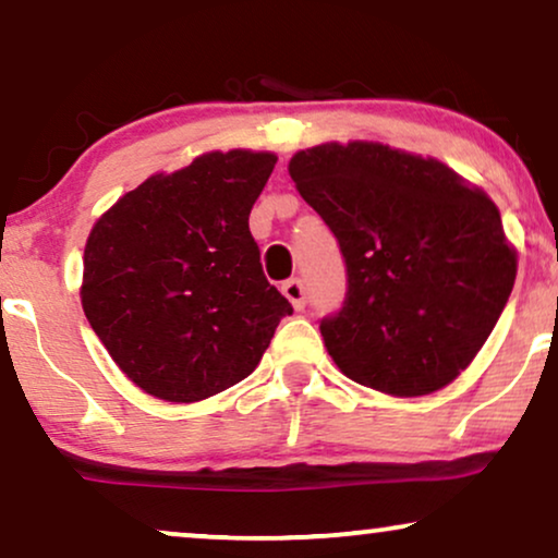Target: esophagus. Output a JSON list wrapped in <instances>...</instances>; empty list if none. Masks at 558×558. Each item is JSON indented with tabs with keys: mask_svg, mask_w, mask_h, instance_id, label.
<instances>
[{
	"mask_svg": "<svg viewBox=\"0 0 558 558\" xmlns=\"http://www.w3.org/2000/svg\"><path fill=\"white\" fill-rule=\"evenodd\" d=\"M281 292H284L287 300L292 302L294 310H302L304 302H307V292H304L302 279H289V281H284V287H281Z\"/></svg>",
	"mask_w": 558,
	"mask_h": 558,
	"instance_id": "obj_1",
	"label": "esophagus"
}]
</instances>
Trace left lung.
I'll use <instances>...</instances> for the list:
<instances>
[{
    "label": "left lung",
    "instance_id": "1",
    "mask_svg": "<svg viewBox=\"0 0 558 558\" xmlns=\"http://www.w3.org/2000/svg\"><path fill=\"white\" fill-rule=\"evenodd\" d=\"M296 190L340 243L348 294L319 332L355 384L426 396L485 345L518 271L500 210L434 157L327 142L289 159Z\"/></svg>",
    "mask_w": 558,
    "mask_h": 558
}]
</instances>
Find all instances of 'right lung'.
<instances>
[{
  "mask_svg": "<svg viewBox=\"0 0 558 558\" xmlns=\"http://www.w3.org/2000/svg\"><path fill=\"white\" fill-rule=\"evenodd\" d=\"M274 151H208L119 197L90 228L81 304L126 378L193 403L254 373L292 304L248 231Z\"/></svg>",
  "mask_w": 558,
  "mask_h": 558,
  "instance_id": "add662e5",
  "label": "right lung"
}]
</instances>
